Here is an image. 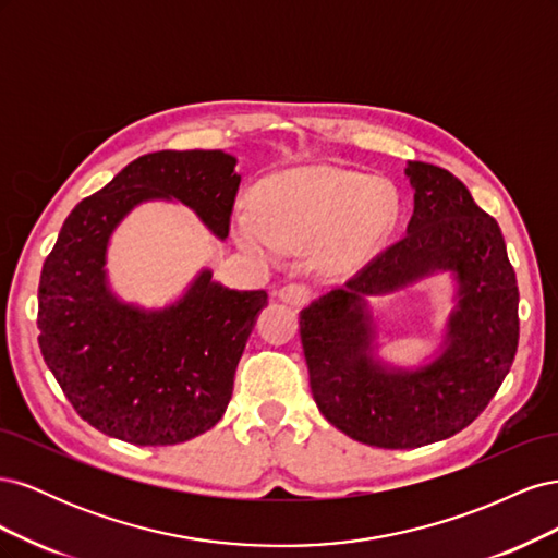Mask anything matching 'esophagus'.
I'll return each mask as SVG.
<instances>
[{
	"instance_id": "esophagus-1",
	"label": "esophagus",
	"mask_w": 558,
	"mask_h": 558,
	"mask_svg": "<svg viewBox=\"0 0 558 558\" xmlns=\"http://www.w3.org/2000/svg\"><path fill=\"white\" fill-rule=\"evenodd\" d=\"M279 300H283L286 305L300 307V305H305V302L310 300V289H307V286H302V283H286V286H281Z\"/></svg>"
}]
</instances>
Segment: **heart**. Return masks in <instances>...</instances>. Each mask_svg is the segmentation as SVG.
<instances>
[{
	"mask_svg": "<svg viewBox=\"0 0 558 558\" xmlns=\"http://www.w3.org/2000/svg\"><path fill=\"white\" fill-rule=\"evenodd\" d=\"M396 218L398 193L388 179L310 165L265 179L253 207L238 211L234 232L253 256L310 246L316 269L342 275L375 256Z\"/></svg>",
	"mask_w": 558,
	"mask_h": 558,
	"instance_id": "1",
	"label": "heart"
}]
</instances>
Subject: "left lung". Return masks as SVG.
<instances>
[{"label":"left lung","mask_w":558,"mask_h":558,"mask_svg":"<svg viewBox=\"0 0 558 558\" xmlns=\"http://www.w3.org/2000/svg\"><path fill=\"white\" fill-rule=\"evenodd\" d=\"M404 174L414 189L408 234L300 312L316 408L351 440L381 449L424 447L470 426L510 373L519 344V289L496 218L442 167L410 160ZM435 271L460 281L444 353L416 371L384 366L372 353L364 295Z\"/></svg>","instance_id":"1"}]
</instances>
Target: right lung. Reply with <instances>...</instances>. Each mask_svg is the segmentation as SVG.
Masks as SVG:
<instances>
[{
    "mask_svg": "<svg viewBox=\"0 0 558 558\" xmlns=\"http://www.w3.org/2000/svg\"><path fill=\"white\" fill-rule=\"evenodd\" d=\"M223 150H158L132 160L66 216L39 281V347L66 400L99 433L140 447L179 445L223 416L234 369L267 305L202 269L181 300L140 310L107 281L111 232L146 199H179L218 240L242 177Z\"/></svg>",
    "mask_w": 558,
    "mask_h": 558,
    "instance_id": "right-lung-1",
    "label": "right lung"
}]
</instances>
